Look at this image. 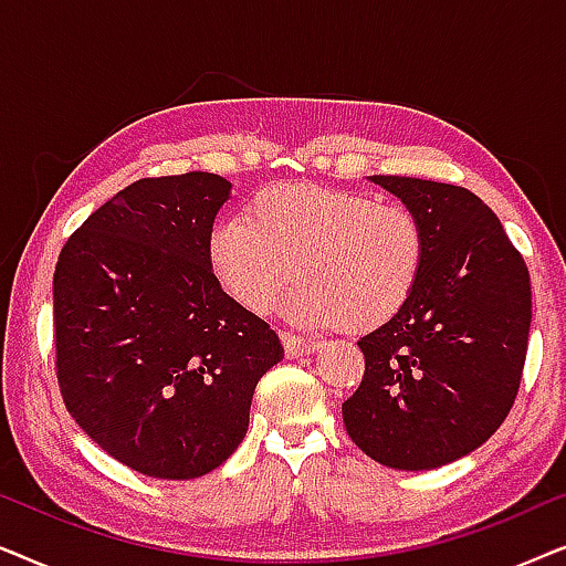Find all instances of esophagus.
Segmentation results:
<instances>
[{"mask_svg":"<svg viewBox=\"0 0 566 566\" xmlns=\"http://www.w3.org/2000/svg\"><path fill=\"white\" fill-rule=\"evenodd\" d=\"M281 339H283V347L285 353L291 355V358H298V355H306V353H314L319 343H312V339L296 335V332H281Z\"/></svg>","mask_w":566,"mask_h":566,"instance_id":"obj_1","label":"esophagus"}]
</instances>
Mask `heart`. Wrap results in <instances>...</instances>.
I'll return each instance as SVG.
<instances>
[{
	"label": "heart",
	"mask_w": 566,
	"mask_h": 566,
	"mask_svg": "<svg viewBox=\"0 0 566 566\" xmlns=\"http://www.w3.org/2000/svg\"><path fill=\"white\" fill-rule=\"evenodd\" d=\"M208 268L223 293L265 314L291 275L285 312L301 324L370 329L407 304L424 262V227L412 208L360 190L289 182L247 200L244 219L213 223Z\"/></svg>",
	"instance_id": "heart-1"
}]
</instances>
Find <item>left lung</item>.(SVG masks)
<instances>
[{"mask_svg": "<svg viewBox=\"0 0 566 566\" xmlns=\"http://www.w3.org/2000/svg\"><path fill=\"white\" fill-rule=\"evenodd\" d=\"M424 227V262L399 314L358 339L366 374L347 436L391 469L446 467L486 443L521 389L531 275L492 208L459 185L374 175Z\"/></svg>", "mask_w": 566, "mask_h": 566, "instance_id": "1", "label": "left lung"}]
</instances>
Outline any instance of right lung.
<instances>
[{"instance_id": "right-lung-1", "label": "right lung", "mask_w": 566, "mask_h": 566, "mask_svg": "<svg viewBox=\"0 0 566 566\" xmlns=\"http://www.w3.org/2000/svg\"><path fill=\"white\" fill-rule=\"evenodd\" d=\"M231 182L144 177L69 237L53 273L61 397L115 461L196 479L247 436L254 386L283 345L221 291L206 242Z\"/></svg>"}]
</instances>
